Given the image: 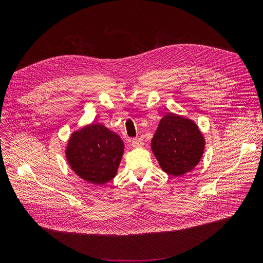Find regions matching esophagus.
Wrapping results in <instances>:
<instances>
[{"label": "esophagus", "instance_id": "1", "mask_svg": "<svg viewBox=\"0 0 263 263\" xmlns=\"http://www.w3.org/2000/svg\"><path fill=\"white\" fill-rule=\"evenodd\" d=\"M132 146L134 148H139L144 146V141H142L140 138H133L132 139Z\"/></svg>", "mask_w": 263, "mask_h": 263}]
</instances>
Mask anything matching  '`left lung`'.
Segmentation results:
<instances>
[{
    "label": "left lung",
    "instance_id": "1",
    "mask_svg": "<svg viewBox=\"0 0 263 263\" xmlns=\"http://www.w3.org/2000/svg\"><path fill=\"white\" fill-rule=\"evenodd\" d=\"M204 138L191 119L168 114L160 121L151 149L161 169L174 177L194 169L204 153Z\"/></svg>",
    "mask_w": 263,
    "mask_h": 263
}]
</instances>
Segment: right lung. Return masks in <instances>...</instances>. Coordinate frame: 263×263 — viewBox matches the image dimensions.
<instances>
[{
  "label": "right lung",
  "instance_id": "right-lung-1",
  "mask_svg": "<svg viewBox=\"0 0 263 263\" xmlns=\"http://www.w3.org/2000/svg\"><path fill=\"white\" fill-rule=\"evenodd\" d=\"M123 153L121 137L101 124L73 133L66 150L71 169L83 180L100 185L116 176Z\"/></svg>",
  "mask_w": 263,
  "mask_h": 263
}]
</instances>
